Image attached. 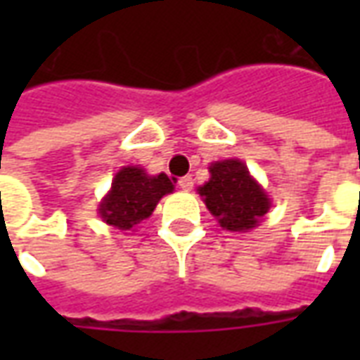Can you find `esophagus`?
Segmentation results:
<instances>
[{
    "mask_svg": "<svg viewBox=\"0 0 360 360\" xmlns=\"http://www.w3.org/2000/svg\"><path fill=\"white\" fill-rule=\"evenodd\" d=\"M193 185H195V181H193V177H191V175H185V177H181L179 179V187L183 188V191H191V188H193Z\"/></svg>",
    "mask_w": 360,
    "mask_h": 360,
    "instance_id": "esophagus-1",
    "label": "esophagus"
}]
</instances>
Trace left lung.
I'll use <instances>...</instances> for the list:
<instances>
[{
    "label": "left lung",
    "instance_id": "1",
    "mask_svg": "<svg viewBox=\"0 0 360 360\" xmlns=\"http://www.w3.org/2000/svg\"><path fill=\"white\" fill-rule=\"evenodd\" d=\"M206 208L227 231L245 233L260 224L271 200L241 160H221L210 165V179L198 187Z\"/></svg>",
    "mask_w": 360,
    "mask_h": 360
}]
</instances>
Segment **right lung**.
<instances>
[{
	"instance_id": "right-lung-1",
	"label": "right lung",
	"mask_w": 360,
	"mask_h": 360,
	"mask_svg": "<svg viewBox=\"0 0 360 360\" xmlns=\"http://www.w3.org/2000/svg\"><path fill=\"white\" fill-rule=\"evenodd\" d=\"M169 193H173V183L165 173L148 175L142 167L127 165L115 173L98 214L108 226L131 231L142 219L150 218L160 198Z\"/></svg>"
}]
</instances>
